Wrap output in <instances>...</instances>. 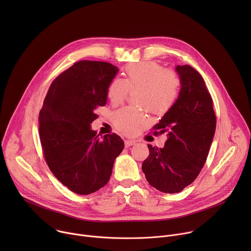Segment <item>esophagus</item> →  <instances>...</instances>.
<instances>
[{
	"label": "esophagus",
	"instance_id": "34e87169",
	"mask_svg": "<svg viewBox=\"0 0 251 251\" xmlns=\"http://www.w3.org/2000/svg\"><path fill=\"white\" fill-rule=\"evenodd\" d=\"M136 144V142L133 141V140H125V147L128 148L130 146H133Z\"/></svg>",
	"mask_w": 251,
	"mask_h": 251
}]
</instances>
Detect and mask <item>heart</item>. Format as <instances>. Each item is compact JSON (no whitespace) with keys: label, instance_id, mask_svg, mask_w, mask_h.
Returning a JSON list of instances; mask_svg holds the SVG:
<instances>
[{"label":"heart","instance_id":"1","mask_svg":"<svg viewBox=\"0 0 251 251\" xmlns=\"http://www.w3.org/2000/svg\"><path fill=\"white\" fill-rule=\"evenodd\" d=\"M181 79L176 71L164 69L156 61H141L124 69V79L114 78L107 86L106 95L111 104L122 103L129 91L135 92V103L153 114L163 115L171 110L181 91ZM115 128L122 134L135 135L148 123L147 118L132 107H124L111 115Z\"/></svg>","mask_w":251,"mask_h":251}]
</instances>
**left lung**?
Listing matches in <instances>:
<instances>
[{"instance_id": "obj_1", "label": "left lung", "mask_w": 251, "mask_h": 251, "mask_svg": "<svg viewBox=\"0 0 251 251\" xmlns=\"http://www.w3.org/2000/svg\"><path fill=\"white\" fill-rule=\"evenodd\" d=\"M181 91L153 129L168 132L163 148L148 145L150 155L142 170L149 184L160 192L175 194L191 185L201 171L216 132L217 118L204 80L192 66L177 65Z\"/></svg>"}]
</instances>
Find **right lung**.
Wrapping results in <instances>:
<instances>
[{"label":"right lung","mask_w":251,"mask_h":251,"mask_svg":"<svg viewBox=\"0 0 251 251\" xmlns=\"http://www.w3.org/2000/svg\"><path fill=\"white\" fill-rule=\"evenodd\" d=\"M118 68L105 61L80 60L50 84L40 111V138L46 162L57 180L78 195L108 183L124 148L115 133L102 138L90 124L107 101L106 90Z\"/></svg>","instance_id":"1"}]
</instances>
